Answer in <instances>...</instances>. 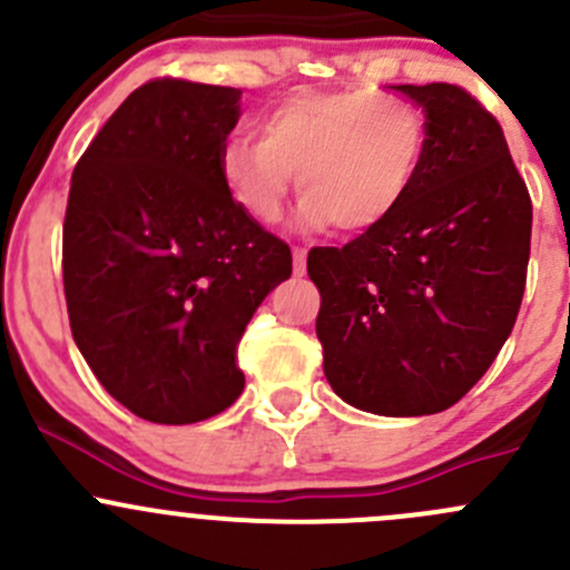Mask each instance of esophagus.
<instances>
[{"mask_svg":"<svg viewBox=\"0 0 570 570\" xmlns=\"http://www.w3.org/2000/svg\"><path fill=\"white\" fill-rule=\"evenodd\" d=\"M292 258H295V275L306 273V248H292Z\"/></svg>","mask_w":570,"mask_h":570,"instance_id":"1","label":"esophagus"}]
</instances>
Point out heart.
<instances>
[{
    "mask_svg": "<svg viewBox=\"0 0 570 570\" xmlns=\"http://www.w3.org/2000/svg\"><path fill=\"white\" fill-rule=\"evenodd\" d=\"M220 151L234 204L262 226L284 215L297 174L306 226L364 234L386 223L416 184L428 154V115L370 88L292 90Z\"/></svg>",
    "mask_w": 570,
    "mask_h": 570,
    "instance_id": "1",
    "label": "heart"
}]
</instances>
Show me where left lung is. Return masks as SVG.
<instances>
[{"instance_id": "obj_1", "label": "left lung", "mask_w": 570, "mask_h": 570, "mask_svg": "<svg viewBox=\"0 0 570 570\" xmlns=\"http://www.w3.org/2000/svg\"><path fill=\"white\" fill-rule=\"evenodd\" d=\"M428 115V154L400 209L344 248L308 250L333 392L381 416L455 405L519 317L532 200L499 120L450 82L392 85Z\"/></svg>"}]
</instances>
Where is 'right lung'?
I'll use <instances>...</instances> for the list:
<instances>
[{"instance_id":"1","label":"right lung","mask_w":570,"mask_h":570,"mask_svg":"<svg viewBox=\"0 0 570 570\" xmlns=\"http://www.w3.org/2000/svg\"><path fill=\"white\" fill-rule=\"evenodd\" d=\"M239 94L151 79L73 168L62 223L73 342L109 396L148 422H204L243 394L239 338L292 275L289 245L220 178Z\"/></svg>"}]
</instances>
